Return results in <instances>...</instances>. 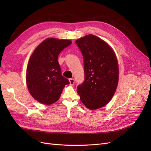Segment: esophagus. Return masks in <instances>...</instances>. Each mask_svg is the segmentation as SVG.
Listing matches in <instances>:
<instances>
[{
  "label": "esophagus",
  "instance_id": "esophagus-1",
  "mask_svg": "<svg viewBox=\"0 0 151 151\" xmlns=\"http://www.w3.org/2000/svg\"><path fill=\"white\" fill-rule=\"evenodd\" d=\"M74 79H72V78H71V79H69V83H70V86H73L74 84Z\"/></svg>",
  "mask_w": 151,
  "mask_h": 151
}]
</instances>
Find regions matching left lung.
I'll list each match as a JSON object with an SVG mask.
<instances>
[{"label": "left lung", "mask_w": 151, "mask_h": 151, "mask_svg": "<svg viewBox=\"0 0 151 151\" xmlns=\"http://www.w3.org/2000/svg\"><path fill=\"white\" fill-rule=\"evenodd\" d=\"M84 58L85 81L77 92L86 108L95 110L106 105L116 90L119 67L113 49L93 35L76 41Z\"/></svg>", "instance_id": "left-lung-1"}]
</instances>
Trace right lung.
Segmentation results:
<instances>
[{
  "label": "right lung",
  "mask_w": 151,
  "mask_h": 151,
  "mask_svg": "<svg viewBox=\"0 0 151 151\" xmlns=\"http://www.w3.org/2000/svg\"><path fill=\"white\" fill-rule=\"evenodd\" d=\"M71 43L70 40L48 38L31 54L26 68V85L32 97L39 103H55L65 85L69 84L62 76L58 56Z\"/></svg>",
  "instance_id": "1"
}]
</instances>
